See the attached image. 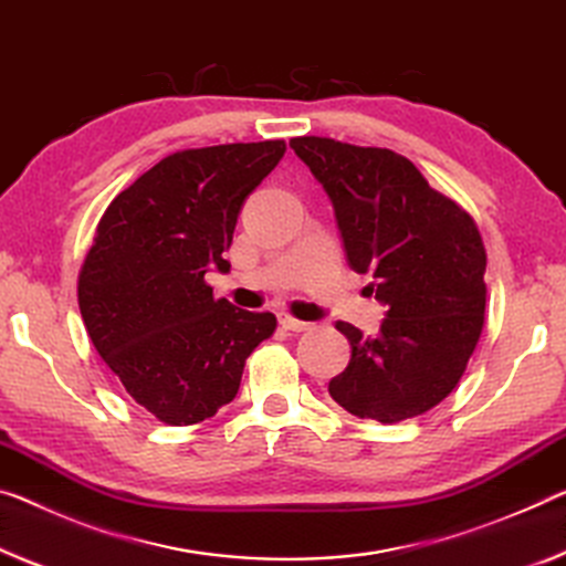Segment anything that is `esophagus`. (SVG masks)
Segmentation results:
<instances>
[{"mask_svg":"<svg viewBox=\"0 0 566 566\" xmlns=\"http://www.w3.org/2000/svg\"><path fill=\"white\" fill-rule=\"evenodd\" d=\"M281 326L285 328V332H293V334L308 332V328H311V324H306V321H298L293 316H281Z\"/></svg>","mask_w":566,"mask_h":566,"instance_id":"esophagus-1","label":"esophagus"}]
</instances>
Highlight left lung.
Listing matches in <instances>:
<instances>
[{"mask_svg":"<svg viewBox=\"0 0 566 566\" xmlns=\"http://www.w3.org/2000/svg\"><path fill=\"white\" fill-rule=\"evenodd\" d=\"M291 149L332 199L349 265L371 273L367 289L387 306L374 338L336 324L352 359L328 395L385 424L432 410L483 332L485 248L473 217L389 149L321 136L291 138Z\"/></svg>","mask_w":566,"mask_h":566,"instance_id":"8db88e82","label":"left lung"}]
</instances>
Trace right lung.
Wrapping results in <instances>:
<instances>
[{
	"label": "right lung",
	"instance_id": "add662e5",
	"mask_svg": "<svg viewBox=\"0 0 566 566\" xmlns=\"http://www.w3.org/2000/svg\"><path fill=\"white\" fill-rule=\"evenodd\" d=\"M283 154L285 142L169 154L101 217L77 306L95 352L161 422L195 424L232 402L245 359L275 332L273 313L214 298L205 273L230 271L242 202Z\"/></svg>",
	"mask_w": 566,
	"mask_h": 566
}]
</instances>
